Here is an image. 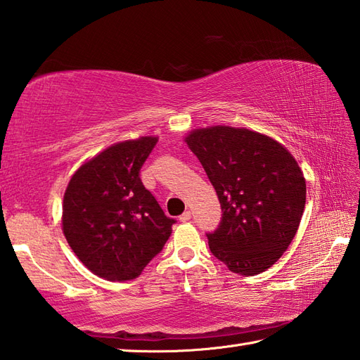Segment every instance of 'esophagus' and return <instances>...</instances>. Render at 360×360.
<instances>
[{"mask_svg": "<svg viewBox=\"0 0 360 360\" xmlns=\"http://www.w3.org/2000/svg\"><path fill=\"white\" fill-rule=\"evenodd\" d=\"M190 218H192V212H184L182 215L179 217V221H182V223H186V221H190Z\"/></svg>", "mask_w": 360, "mask_h": 360, "instance_id": "obj_1", "label": "esophagus"}]
</instances>
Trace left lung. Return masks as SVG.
Returning <instances> with one entry per match:
<instances>
[{"mask_svg":"<svg viewBox=\"0 0 360 360\" xmlns=\"http://www.w3.org/2000/svg\"><path fill=\"white\" fill-rule=\"evenodd\" d=\"M186 142L223 212L215 231L205 233L210 252L236 274L269 269L294 240L307 202L297 160L277 141L246 128L196 129Z\"/></svg>","mask_w":360,"mask_h":360,"instance_id":"left-lung-1","label":"left lung"}]
</instances>
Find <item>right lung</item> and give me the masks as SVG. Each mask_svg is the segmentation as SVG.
<instances>
[{"instance_id":"1","label":"right lung","mask_w":360,"mask_h":360,"mask_svg":"<svg viewBox=\"0 0 360 360\" xmlns=\"http://www.w3.org/2000/svg\"><path fill=\"white\" fill-rule=\"evenodd\" d=\"M156 143V137H141L112 145L82 165L68 184L63 233L98 277L136 278L172 233L176 221L141 181V168Z\"/></svg>"}]
</instances>
